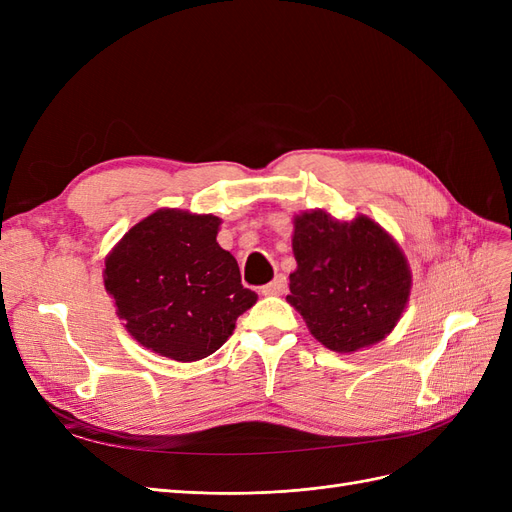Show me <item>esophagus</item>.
<instances>
[{
  "label": "esophagus",
  "mask_w": 512,
  "mask_h": 512,
  "mask_svg": "<svg viewBox=\"0 0 512 512\" xmlns=\"http://www.w3.org/2000/svg\"><path fill=\"white\" fill-rule=\"evenodd\" d=\"M286 290V277L284 275H275L269 284L260 288L262 294H282Z\"/></svg>",
  "instance_id": "esophagus-1"
}]
</instances>
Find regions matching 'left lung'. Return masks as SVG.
<instances>
[{"mask_svg": "<svg viewBox=\"0 0 512 512\" xmlns=\"http://www.w3.org/2000/svg\"><path fill=\"white\" fill-rule=\"evenodd\" d=\"M286 301L309 333L335 352H356L389 335L410 299L412 275L397 241L367 215L339 222L327 211L294 215Z\"/></svg>", "mask_w": 512, "mask_h": 512, "instance_id": "8db88e82", "label": "left lung"}]
</instances>
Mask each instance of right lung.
Returning <instances> with one entry per match:
<instances>
[{"label": "right lung", "mask_w": 512, "mask_h": 512, "mask_svg": "<svg viewBox=\"0 0 512 512\" xmlns=\"http://www.w3.org/2000/svg\"><path fill=\"white\" fill-rule=\"evenodd\" d=\"M215 215L158 209L106 256L104 288L138 344L192 363L218 350L258 294L222 250Z\"/></svg>", "instance_id": "right-lung-1"}]
</instances>
